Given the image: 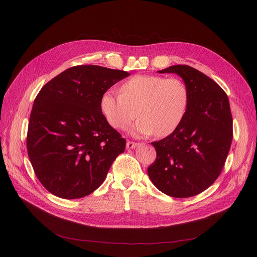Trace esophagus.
<instances>
[{"label":"esophagus","mask_w":257,"mask_h":257,"mask_svg":"<svg viewBox=\"0 0 257 257\" xmlns=\"http://www.w3.org/2000/svg\"><path fill=\"white\" fill-rule=\"evenodd\" d=\"M137 146H138V143H136V142H131V141H127L126 147L128 148V149H133V148H136Z\"/></svg>","instance_id":"34e87169"}]
</instances>
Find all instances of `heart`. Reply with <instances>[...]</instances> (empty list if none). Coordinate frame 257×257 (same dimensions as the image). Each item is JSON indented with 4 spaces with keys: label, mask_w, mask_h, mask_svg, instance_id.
<instances>
[{
    "label": "heart",
    "mask_w": 257,
    "mask_h": 257,
    "mask_svg": "<svg viewBox=\"0 0 257 257\" xmlns=\"http://www.w3.org/2000/svg\"><path fill=\"white\" fill-rule=\"evenodd\" d=\"M100 106L113 128L127 129L138 115L136 133L165 138L181 124L188 106V89L179 78L138 75L121 84L120 93L104 92Z\"/></svg>",
    "instance_id": "b5f03b06"
}]
</instances>
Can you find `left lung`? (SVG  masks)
Listing matches in <instances>:
<instances>
[{
	"instance_id": "left-lung-1",
	"label": "left lung",
	"mask_w": 257,
	"mask_h": 257,
	"mask_svg": "<svg viewBox=\"0 0 257 257\" xmlns=\"http://www.w3.org/2000/svg\"><path fill=\"white\" fill-rule=\"evenodd\" d=\"M158 73L183 79L188 106L179 127L152 143L156 159L148 175L168 196L193 197L208 188L224 168L233 138L230 105L217 82L190 65H172Z\"/></svg>"
}]
</instances>
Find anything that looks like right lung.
Returning a JSON list of instances; mask_svg holds the SVG:
<instances>
[{"instance_id": "obj_1", "label": "right lung", "mask_w": 257, "mask_h": 257, "mask_svg": "<svg viewBox=\"0 0 257 257\" xmlns=\"http://www.w3.org/2000/svg\"><path fill=\"white\" fill-rule=\"evenodd\" d=\"M125 71L76 65L39 90L30 114L27 150L36 177L59 198L88 196L103 183L126 140L101 110V97Z\"/></svg>"}]
</instances>
